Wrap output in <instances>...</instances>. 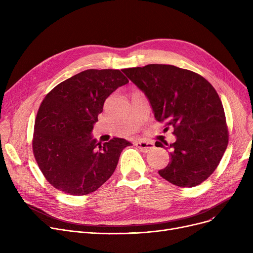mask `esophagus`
Wrapping results in <instances>:
<instances>
[{"label": "esophagus", "mask_w": 253, "mask_h": 253, "mask_svg": "<svg viewBox=\"0 0 253 253\" xmlns=\"http://www.w3.org/2000/svg\"><path fill=\"white\" fill-rule=\"evenodd\" d=\"M135 145L143 153H148V152L152 151L155 148L154 143L147 142V141H136Z\"/></svg>", "instance_id": "34e87169"}]
</instances>
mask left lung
Masks as SVG:
<instances>
[{"mask_svg": "<svg viewBox=\"0 0 253 253\" xmlns=\"http://www.w3.org/2000/svg\"><path fill=\"white\" fill-rule=\"evenodd\" d=\"M122 72L147 95L157 121L174 129L176 141L169 145L170 163L159 174L182 188L206 180L217 168L229 142L223 106L213 86L202 76L170 64H148ZM155 144L164 147L160 141Z\"/></svg>", "mask_w": 253, "mask_h": 253, "instance_id": "obj_1", "label": "left lung"}]
</instances>
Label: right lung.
Wrapping results in <instances>:
<instances>
[{
	"label": "right lung",
	"mask_w": 253,
	"mask_h": 253,
	"mask_svg": "<svg viewBox=\"0 0 253 253\" xmlns=\"http://www.w3.org/2000/svg\"><path fill=\"white\" fill-rule=\"evenodd\" d=\"M128 79L119 70H87L53 88L40 105L33 151L40 170L55 189L74 196L96 191L117 167L124 148L114 137L101 144L92 137L105 99Z\"/></svg>",
	"instance_id": "obj_1"
}]
</instances>
